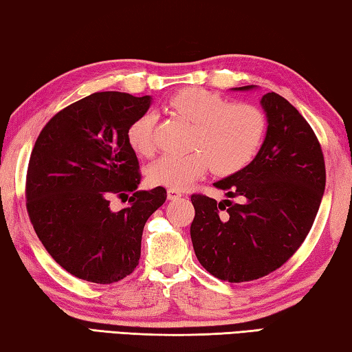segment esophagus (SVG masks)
<instances>
[{
    "instance_id": "1",
    "label": "esophagus",
    "mask_w": 352,
    "mask_h": 352,
    "mask_svg": "<svg viewBox=\"0 0 352 352\" xmlns=\"http://www.w3.org/2000/svg\"><path fill=\"white\" fill-rule=\"evenodd\" d=\"M181 196H182V193L177 192V190H175V188H168V190H166V198H168L170 201L179 199Z\"/></svg>"
}]
</instances>
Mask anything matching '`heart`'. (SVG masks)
I'll list each match as a JSON object with an SVG mask.
<instances>
[{
    "instance_id": "heart-1",
    "label": "heart",
    "mask_w": 352,
    "mask_h": 352,
    "mask_svg": "<svg viewBox=\"0 0 352 352\" xmlns=\"http://www.w3.org/2000/svg\"><path fill=\"white\" fill-rule=\"evenodd\" d=\"M168 108L193 123L187 154H166L148 168L154 186L187 188L198 177L213 170L229 176L248 166L263 144L266 117L249 103H229L224 97L202 88H186L173 94ZM151 113L139 116L128 128V144L140 156L154 151Z\"/></svg>"
}]
</instances>
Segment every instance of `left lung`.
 <instances>
[{
	"mask_svg": "<svg viewBox=\"0 0 352 352\" xmlns=\"http://www.w3.org/2000/svg\"><path fill=\"white\" fill-rule=\"evenodd\" d=\"M261 107L267 131L260 151L243 170L214 182L227 198L241 201L192 195L196 258L229 283L258 280L281 267L303 244L324 192V157L309 123L275 92L261 97Z\"/></svg>",
	"mask_w": 352,
	"mask_h": 352,
	"instance_id": "obj_1",
	"label": "left lung"
}]
</instances>
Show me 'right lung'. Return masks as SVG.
<instances>
[{"mask_svg":"<svg viewBox=\"0 0 352 352\" xmlns=\"http://www.w3.org/2000/svg\"><path fill=\"white\" fill-rule=\"evenodd\" d=\"M151 97L96 92L55 114L29 159L26 207L36 236L66 272L111 285L125 278L140 258L146 219L164 204L166 190H138L139 160L128 128L145 114ZM128 192L119 212L113 194Z\"/></svg>","mask_w":352,"mask_h":352,"instance_id":"right-lung-1","label":"right lung"}]
</instances>
